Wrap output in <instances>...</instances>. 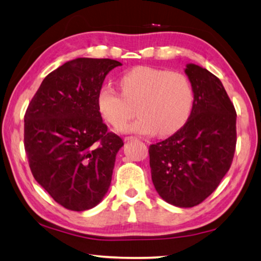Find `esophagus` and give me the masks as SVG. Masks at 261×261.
<instances>
[{
  "instance_id": "esophagus-1",
  "label": "esophagus",
  "mask_w": 261,
  "mask_h": 261,
  "mask_svg": "<svg viewBox=\"0 0 261 261\" xmlns=\"http://www.w3.org/2000/svg\"><path fill=\"white\" fill-rule=\"evenodd\" d=\"M134 139H135V137H132V136L124 137V141H131V140H134Z\"/></svg>"
}]
</instances>
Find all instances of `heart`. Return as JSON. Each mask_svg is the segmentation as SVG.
Returning <instances> with one entry per match:
<instances>
[{
	"instance_id": "heart-1",
	"label": "heart",
	"mask_w": 261,
	"mask_h": 261,
	"mask_svg": "<svg viewBox=\"0 0 261 261\" xmlns=\"http://www.w3.org/2000/svg\"><path fill=\"white\" fill-rule=\"evenodd\" d=\"M122 92L103 84L98 92V107L105 120L118 125L137 106L135 121L118 127L123 134L171 135L188 121L193 106V88L182 73L151 67H137L120 79Z\"/></svg>"
}]
</instances>
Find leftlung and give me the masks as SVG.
Segmentation results:
<instances>
[{"mask_svg": "<svg viewBox=\"0 0 261 261\" xmlns=\"http://www.w3.org/2000/svg\"><path fill=\"white\" fill-rule=\"evenodd\" d=\"M193 88L191 114L183 127L149 146L154 188L163 200L182 208L204 201L231 166L236 112L220 79L200 65L185 68Z\"/></svg>", "mask_w": 261, "mask_h": 261, "instance_id": "1", "label": "left lung"}]
</instances>
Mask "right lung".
I'll use <instances>...</instances> for the list:
<instances>
[{
	"mask_svg": "<svg viewBox=\"0 0 261 261\" xmlns=\"http://www.w3.org/2000/svg\"><path fill=\"white\" fill-rule=\"evenodd\" d=\"M121 62L76 59L43 79L26 110L24 146L35 180L57 204L87 211L103 199L123 140L101 117L98 92Z\"/></svg>",
	"mask_w": 261,
	"mask_h": 261,
	"instance_id": "right-lung-1",
	"label": "right lung"
}]
</instances>
